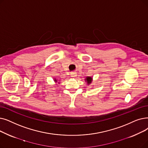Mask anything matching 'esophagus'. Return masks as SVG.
Returning a JSON list of instances; mask_svg holds the SVG:
<instances>
[{"instance_id":"obj_1","label":"esophagus","mask_w":148,"mask_h":148,"mask_svg":"<svg viewBox=\"0 0 148 148\" xmlns=\"http://www.w3.org/2000/svg\"><path fill=\"white\" fill-rule=\"evenodd\" d=\"M70 74H71V76L72 77H75L77 76V73H76L72 72V73H70Z\"/></svg>"}]
</instances>
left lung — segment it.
Masks as SVG:
<instances>
[{
	"mask_svg": "<svg viewBox=\"0 0 148 148\" xmlns=\"http://www.w3.org/2000/svg\"><path fill=\"white\" fill-rule=\"evenodd\" d=\"M85 80V82H87V85H89L92 82V77H90V76L86 77Z\"/></svg>",
	"mask_w": 148,
	"mask_h": 148,
	"instance_id": "left-lung-1",
	"label": "left lung"
}]
</instances>
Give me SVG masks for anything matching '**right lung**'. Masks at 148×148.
<instances>
[{
    "instance_id": "1",
    "label": "right lung",
    "mask_w": 148,
    "mask_h": 148,
    "mask_svg": "<svg viewBox=\"0 0 148 148\" xmlns=\"http://www.w3.org/2000/svg\"><path fill=\"white\" fill-rule=\"evenodd\" d=\"M54 82H55L56 83H57V82H58V84H60V82H58V81H59V80H57L56 79H54Z\"/></svg>"
}]
</instances>
